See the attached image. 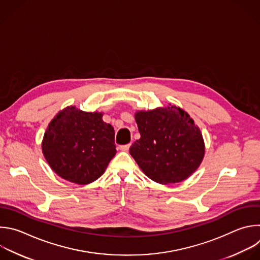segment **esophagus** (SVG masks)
<instances>
[{
    "label": "esophagus",
    "mask_w": 260,
    "mask_h": 260,
    "mask_svg": "<svg viewBox=\"0 0 260 260\" xmlns=\"http://www.w3.org/2000/svg\"><path fill=\"white\" fill-rule=\"evenodd\" d=\"M129 147H131V144H126V145H121V146L119 147V149H120L121 151H128Z\"/></svg>",
    "instance_id": "esophagus-1"
}]
</instances>
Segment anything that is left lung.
Returning a JSON list of instances; mask_svg holds the SVG:
<instances>
[{
	"mask_svg": "<svg viewBox=\"0 0 260 260\" xmlns=\"http://www.w3.org/2000/svg\"><path fill=\"white\" fill-rule=\"evenodd\" d=\"M141 138L129 154L152 181L167 185L189 178L204 157V142L194 120L170 106L135 115Z\"/></svg>",
	"mask_w": 260,
	"mask_h": 260,
	"instance_id": "1",
	"label": "left lung"
}]
</instances>
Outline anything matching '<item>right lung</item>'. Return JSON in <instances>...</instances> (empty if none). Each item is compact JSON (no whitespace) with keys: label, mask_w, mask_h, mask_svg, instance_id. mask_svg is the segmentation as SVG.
<instances>
[{"label":"right lung","mask_w":260,"mask_h":260,"mask_svg":"<svg viewBox=\"0 0 260 260\" xmlns=\"http://www.w3.org/2000/svg\"><path fill=\"white\" fill-rule=\"evenodd\" d=\"M102 113L84 112L71 106L50 122L42 148L51 168L77 185L98 180L116 154L114 128Z\"/></svg>","instance_id":"right-lung-1"}]
</instances>
